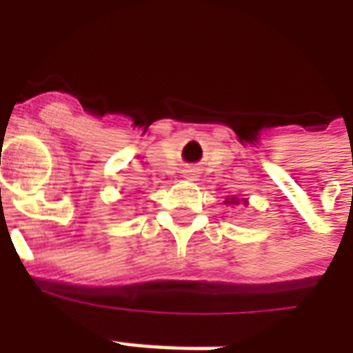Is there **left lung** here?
<instances>
[{
	"label": "left lung",
	"mask_w": 353,
	"mask_h": 353,
	"mask_svg": "<svg viewBox=\"0 0 353 353\" xmlns=\"http://www.w3.org/2000/svg\"><path fill=\"white\" fill-rule=\"evenodd\" d=\"M225 203L236 205V203H240V199H238V198H227V199H225Z\"/></svg>",
	"instance_id": "1"
}]
</instances>
